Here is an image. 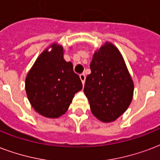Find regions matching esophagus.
Listing matches in <instances>:
<instances>
[{
    "label": "esophagus",
    "mask_w": 160,
    "mask_h": 160,
    "mask_svg": "<svg viewBox=\"0 0 160 160\" xmlns=\"http://www.w3.org/2000/svg\"><path fill=\"white\" fill-rule=\"evenodd\" d=\"M80 78L81 81H82V84L84 85L85 84V73H82V74H80Z\"/></svg>",
    "instance_id": "esophagus-1"
}]
</instances>
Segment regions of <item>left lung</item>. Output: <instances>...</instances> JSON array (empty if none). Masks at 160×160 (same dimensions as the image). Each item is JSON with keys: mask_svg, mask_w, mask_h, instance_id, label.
Returning <instances> with one entry per match:
<instances>
[{"mask_svg": "<svg viewBox=\"0 0 160 160\" xmlns=\"http://www.w3.org/2000/svg\"><path fill=\"white\" fill-rule=\"evenodd\" d=\"M90 66L84 92L91 112L100 121H114L128 109L134 94V83L123 56L113 44L106 42L95 51Z\"/></svg>", "mask_w": 160, "mask_h": 160, "instance_id": "8db88e82", "label": "left lung"}]
</instances>
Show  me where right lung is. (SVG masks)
I'll use <instances>...</instances> for the list:
<instances>
[{"mask_svg":"<svg viewBox=\"0 0 160 160\" xmlns=\"http://www.w3.org/2000/svg\"><path fill=\"white\" fill-rule=\"evenodd\" d=\"M39 55L26 78L27 98L42 116L58 118L67 111L75 93L82 89L71 62L64 60V49L52 44Z\"/></svg>","mask_w":160,"mask_h":160,"instance_id":"right-lung-1","label":"right lung"}]
</instances>
